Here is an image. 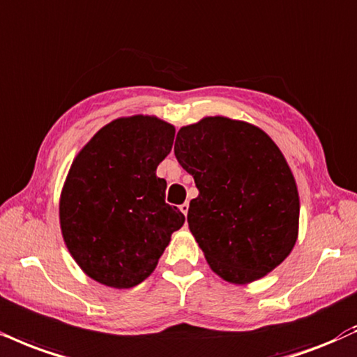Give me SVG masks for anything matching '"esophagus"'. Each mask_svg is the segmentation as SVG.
Masks as SVG:
<instances>
[{"label":"esophagus","mask_w":357,"mask_h":357,"mask_svg":"<svg viewBox=\"0 0 357 357\" xmlns=\"http://www.w3.org/2000/svg\"><path fill=\"white\" fill-rule=\"evenodd\" d=\"M179 209H181V213L186 216L188 211H190V203H183L181 206H179Z\"/></svg>","instance_id":"1"}]
</instances>
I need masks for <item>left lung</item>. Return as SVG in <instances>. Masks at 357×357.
<instances>
[{
    "instance_id": "8db88e82",
    "label": "left lung",
    "mask_w": 357,
    "mask_h": 357,
    "mask_svg": "<svg viewBox=\"0 0 357 357\" xmlns=\"http://www.w3.org/2000/svg\"><path fill=\"white\" fill-rule=\"evenodd\" d=\"M174 156L195 178L188 225L213 271L251 282L286 259L298 238L293 173L259 128L204 118L178 131Z\"/></svg>"
}]
</instances>
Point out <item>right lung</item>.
Segmentation results:
<instances>
[{
    "label": "right lung",
    "instance_id": "add662e5",
    "mask_svg": "<svg viewBox=\"0 0 357 357\" xmlns=\"http://www.w3.org/2000/svg\"><path fill=\"white\" fill-rule=\"evenodd\" d=\"M173 141L174 128L161 119L121 118L101 128L73 162L59 203L63 238L101 284L123 289L144 281L184 225L156 176Z\"/></svg>",
    "mask_w": 357,
    "mask_h": 357
}]
</instances>
